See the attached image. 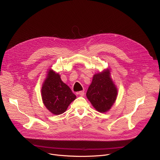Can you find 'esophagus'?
Segmentation results:
<instances>
[{
  "label": "esophagus",
  "instance_id": "1",
  "mask_svg": "<svg viewBox=\"0 0 160 160\" xmlns=\"http://www.w3.org/2000/svg\"><path fill=\"white\" fill-rule=\"evenodd\" d=\"M77 94L80 96H83L84 95V90H82V91H80V92H77Z\"/></svg>",
  "mask_w": 160,
  "mask_h": 160
}]
</instances>
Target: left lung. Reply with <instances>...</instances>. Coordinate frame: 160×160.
Returning <instances> with one entry per match:
<instances>
[{
  "instance_id": "left-lung-1",
  "label": "left lung",
  "mask_w": 160,
  "mask_h": 160,
  "mask_svg": "<svg viewBox=\"0 0 160 160\" xmlns=\"http://www.w3.org/2000/svg\"><path fill=\"white\" fill-rule=\"evenodd\" d=\"M86 96L98 111L106 112L109 111L118 96V89L112 80L109 68L94 74Z\"/></svg>"
}]
</instances>
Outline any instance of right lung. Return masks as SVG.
I'll return each mask as SVG.
<instances>
[{
  "mask_svg": "<svg viewBox=\"0 0 160 160\" xmlns=\"http://www.w3.org/2000/svg\"><path fill=\"white\" fill-rule=\"evenodd\" d=\"M41 88L43 103L55 115L64 112L77 98L70 88L61 79V76L52 69L48 70Z\"/></svg>",
  "mask_w": 160,
  "mask_h": 160,
  "instance_id": "1",
  "label": "right lung"
}]
</instances>
